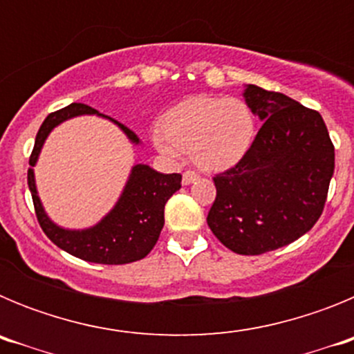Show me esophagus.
Returning <instances> with one entry per match:
<instances>
[{
    "mask_svg": "<svg viewBox=\"0 0 354 354\" xmlns=\"http://www.w3.org/2000/svg\"><path fill=\"white\" fill-rule=\"evenodd\" d=\"M200 175L196 174V171H193V170H186L183 174V184L184 186H187V184H192V183H195L196 179H198Z\"/></svg>",
    "mask_w": 354,
    "mask_h": 354,
    "instance_id": "1",
    "label": "esophagus"
}]
</instances>
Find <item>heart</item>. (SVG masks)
I'll return each instance as SVG.
<instances>
[{"mask_svg":"<svg viewBox=\"0 0 354 354\" xmlns=\"http://www.w3.org/2000/svg\"><path fill=\"white\" fill-rule=\"evenodd\" d=\"M255 140V117L236 97L196 95L175 104L161 118L154 145L162 156L179 159L189 150L193 161L209 171L234 167Z\"/></svg>","mask_w":354,"mask_h":354,"instance_id":"b5f03b06","label":"heart"}]
</instances>
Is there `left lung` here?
I'll use <instances>...</instances> for the list:
<instances>
[{
    "label": "left lung",
    "instance_id": "left-lung-1",
    "mask_svg": "<svg viewBox=\"0 0 354 354\" xmlns=\"http://www.w3.org/2000/svg\"><path fill=\"white\" fill-rule=\"evenodd\" d=\"M243 95L264 124L248 154L212 179L207 225L228 250L261 255L301 237L323 214L335 149L315 109L255 84Z\"/></svg>",
    "mask_w": 354,
    "mask_h": 354
}]
</instances>
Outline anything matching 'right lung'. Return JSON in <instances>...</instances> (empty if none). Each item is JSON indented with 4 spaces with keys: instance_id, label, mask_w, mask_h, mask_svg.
Instances as JSON below:
<instances>
[{
    "instance_id": "obj_1",
    "label": "right lung",
    "mask_w": 354,
    "mask_h": 354,
    "mask_svg": "<svg viewBox=\"0 0 354 354\" xmlns=\"http://www.w3.org/2000/svg\"><path fill=\"white\" fill-rule=\"evenodd\" d=\"M77 115H101L97 109L86 104L72 102L67 108H62L48 115L42 122L35 138V147L30 156V170H28V186L35 205V214L42 227L44 234L55 243L58 248L65 250L83 261L95 264H129L147 257L150 250L158 243L161 228L165 225V204L177 189H180V174H159L147 165L133 167L124 192L115 204L97 225L84 230H68L62 228L49 220L37 195L35 167L40 150L48 134L58 124ZM104 117V115H102ZM109 118V117H108ZM113 120V118H111ZM133 143L138 145L140 138L124 124L113 120Z\"/></svg>"
}]
</instances>
